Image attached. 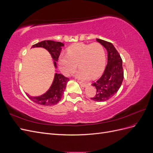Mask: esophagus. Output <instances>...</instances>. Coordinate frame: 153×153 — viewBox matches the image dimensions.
Returning a JSON list of instances; mask_svg holds the SVG:
<instances>
[{
	"mask_svg": "<svg viewBox=\"0 0 153 153\" xmlns=\"http://www.w3.org/2000/svg\"><path fill=\"white\" fill-rule=\"evenodd\" d=\"M78 83H79V84L81 85V87H85L87 85V84H85V83H83V82H78Z\"/></svg>",
	"mask_w": 153,
	"mask_h": 153,
	"instance_id": "esophagus-1",
	"label": "esophagus"
}]
</instances>
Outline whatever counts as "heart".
<instances>
[{
    "label": "heart",
    "mask_w": 153,
    "mask_h": 153,
    "mask_svg": "<svg viewBox=\"0 0 153 153\" xmlns=\"http://www.w3.org/2000/svg\"><path fill=\"white\" fill-rule=\"evenodd\" d=\"M105 61V50L100 43H76L68 48L66 54L60 55L59 66L63 74L69 75L75 71L78 64L80 69L76 76L85 80L90 76H98L103 70Z\"/></svg>",
    "instance_id": "b5f03b06"
}]
</instances>
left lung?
<instances>
[{
	"instance_id": "1",
	"label": "left lung",
	"mask_w": 153,
	"mask_h": 153,
	"mask_svg": "<svg viewBox=\"0 0 153 153\" xmlns=\"http://www.w3.org/2000/svg\"><path fill=\"white\" fill-rule=\"evenodd\" d=\"M96 41L107 51L108 62L103 75L92 85L96 89V94L91 99L98 102L109 100L121 87L124 78L122 59L119 53L110 42L100 39Z\"/></svg>"
}]
</instances>
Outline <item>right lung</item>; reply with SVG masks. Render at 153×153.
<instances>
[{"label":"right lung","instance_id":"right-lung-1","mask_svg":"<svg viewBox=\"0 0 153 153\" xmlns=\"http://www.w3.org/2000/svg\"><path fill=\"white\" fill-rule=\"evenodd\" d=\"M64 45L61 42L45 40L32 46V48H43L50 53L53 60V64L57 68L56 62L58 61L62 47ZM57 72V71H56ZM69 78L61 74L55 73L52 85L45 94L39 96H31L27 94L29 98L34 102L45 106H52L58 103L61 100L62 94L66 89Z\"/></svg>","mask_w":153,"mask_h":153}]
</instances>
